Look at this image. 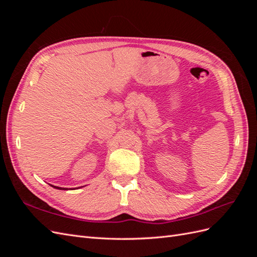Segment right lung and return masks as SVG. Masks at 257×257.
<instances>
[{
    "mask_svg": "<svg viewBox=\"0 0 257 257\" xmlns=\"http://www.w3.org/2000/svg\"><path fill=\"white\" fill-rule=\"evenodd\" d=\"M51 185V184H50ZM52 188H54V189H58V190H67V189H65V188H60V186H54V185H51Z\"/></svg>",
    "mask_w": 257,
    "mask_h": 257,
    "instance_id": "right-lung-1",
    "label": "right lung"
}]
</instances>
